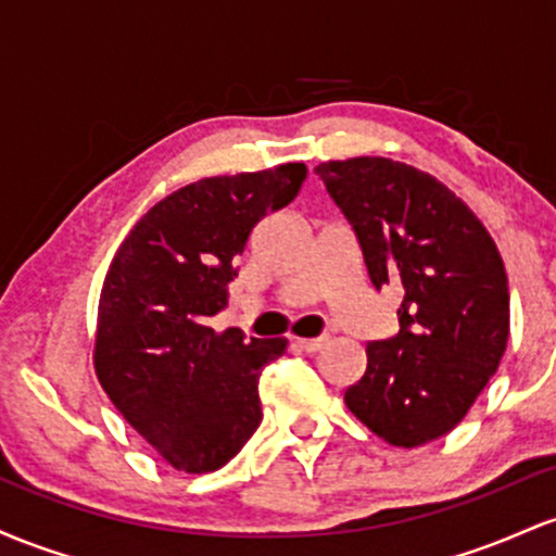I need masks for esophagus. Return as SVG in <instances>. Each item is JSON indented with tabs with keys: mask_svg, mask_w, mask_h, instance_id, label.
Returning a JSON list of instances; mask_svg holds the SVG:
<instances>
[{
	"mask_svg": "<svg viewBox=\"0 0 556 556\" xmlns=\"http://www.w3.org/2000/svg\"><path fill=\"white\" fill-rule=\"evenodd\" d=\"M328 336H317V339H296V346L302 349V352H320L323 346H326Z\"/></svg>",
	"mask_w": 556,
	"mask_h": 556,
	"instance_id": "1",
	"label": "esophagus"
}]
</instances>
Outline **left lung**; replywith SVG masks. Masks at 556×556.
<instances>
[{"mask_svg": "<svg viewBox=\"0 0 556 556\" xmlns=\"http://www.w3.org/2000/svg\"><path fill=\"white\" fill-rule=\"evenodd\" d=\"M357 236L370 283L402 291L399 333L367 344L349 413L391 446L415 448L457 428L509 336L502 254L476 212L441 180L386 157L315 167Z\"/></svg>", "mask_w": 556, "mask_h": 556, "instance_id": "obj_1", "label": "left lung"}]
</instances>
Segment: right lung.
I'll use <instances>...</instances> for the list:
<instances>
[{
  "mask_svg": "<svg viewBox=\"0 0 556 556\" xmlns=\"http://www.w3.org/2000/svg\"><path fill=\"white\" fill-rule=\"evenodd\" d=\"M304 178V162H286L184 186L130 228L110 262L93 370L117 413L176 470H217L260 426L262 367L289 341L217 333L210 317L226 309L252 228Z\"/></svg>",
  "mask_w": 556,
  "mask_h": 556,
  "instance_id": "add662e5",
  "label": "right lung"
}]
</instances>
